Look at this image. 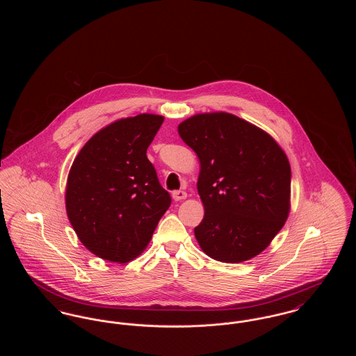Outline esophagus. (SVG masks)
<instances>
[{
	"mask_svg": "<svg viewBox=\"0 0 356 356\" xmlns=\"http://www.w3.org/2000/svg\"><path fill=\"white\" fill-rule=\"evenodd\" d=\"M172 197H173V200H175V202L186 200V192H184V191H175V192L172 193Z\"/></svg>",
	"mask_w": 356,
	"mask_h": 356,
	"instance_id": "34e87169",
	"label": "esophagus"
}]
</instances>
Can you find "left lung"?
Returning <instances> with one entry per match:
<instances>
[{"label":"left lung","instance_id":"left-lung-1","mask_svg":"<svg viewBox=\"0 0 356 356\" xmlns=\"http://www.w3.org/2000/svg\"><path fill=\"white\" fill-rule=\"evenodd\" d=\"M177 131L200 161L204 219L195 236L204 254L241 263L263 252L289 215L286 152L270 134L227 112L197 113Z\"/></svg>","mask_w":356,"mask_h":356}]
</instances>
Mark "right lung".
<instances>
[{
  "label": "right lung",
  "instance_id": "add662e5",
  "mask_svg": "<svg viewBox=\"0 0 356 356\" xmlns=\"http://www.w3.org/2000/svg\"><path fill=\"white\" fill-rule=\"evenodd\" d=\"M163 121L152 113L116 120L85 143L70 167L69 221L85 248L104 260H134L170 208V193L147 157Z\"/></svg>",
  "mask_w": 356,
  "mask_h": 356
}]
</instances>
